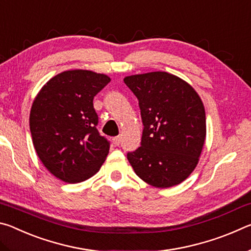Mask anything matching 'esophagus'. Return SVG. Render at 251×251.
I'll use <instances>...</instances> for the list:
<instances>
[{"label": "esophagus", "mask_w": 251, "mask_h": 251, "mask_svg": "<svg viewBox=\"0 0 251 251\" xmlns=\"http://www.w3.org/2000/svg\"><path fill=\"white\" fill-rule=\"evenodd\" d=\"M113 141H114V144L118 146L121 144V136H116V137H114Z\"/></svg>", "instance_id": "obj_1"}]
</instances>
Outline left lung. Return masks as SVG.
<instances>
[{"label":"left lung","mask_w":251,"mask_h":251,"mask_svg":"<svg viewBox=\"0 0 251 251\" xmlns=\"http://www.w3.org/2000/svg\"><path fill=\"white\" fill-rule=\"evenodd\" d=\"M144 125L141 147L127 159L141 179L158 188L184 181L197 166L206 138V114L196 91L166 72L127 76Z\"/></svg>","instance_id":"1"}]
</instances>
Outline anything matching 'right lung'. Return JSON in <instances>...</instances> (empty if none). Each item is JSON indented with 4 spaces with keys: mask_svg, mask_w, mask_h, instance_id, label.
I'll return each instance as SVG.
<instances>
[{
    "mask_svg": "<svg viewBox=\"0 0 251 251\" xmlns=\"http://www.w3.org/2000/svg\"><path fill=\"white\" fill-rule=\"evenodd\" d=\"M110 82L107 75L74 70L57 74L33 101L29 129L42 163L65 182H80L100 171L110 143L96 126L93 100Z\"/></svg>",
    "mask_w": 251,
    "mask_h": 251,
    "instance_id": "right-lung-1",
    "label": "right lung"
}]
</instances>
